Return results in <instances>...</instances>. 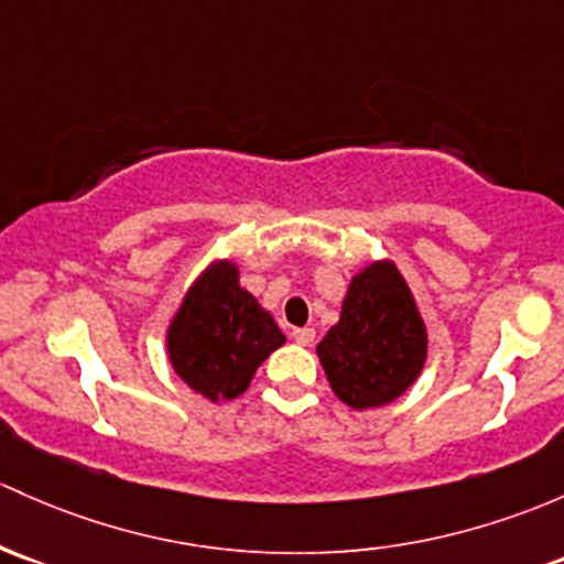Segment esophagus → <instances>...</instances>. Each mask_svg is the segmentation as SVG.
Segmentation results:
<instances>
[{
    "instance_id": "esophagus-1",
    "label": "esophagus",
    "mask_w": 564,
    "mask_h": 564,
    "mask_svg": "<svg viewBox=\"0 0 564 564\" xmlns=\"http://www.w3.org/2000/svg\"><path fill=\"white\" fill-rule=\"evenodd\" d=\"M292 337H294V343H300V346H311V343L316 340V329L300 327V329L292 332Z\"/></svg>"
}]
</instances>
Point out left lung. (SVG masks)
Returning a JSON list of instances; mask_svg holds the SVG:
<instances>
[{
	"instance_id": "1",
	"label": "left lung",
	"mask_w": 564,
	"mask_h": 564,
	"mask_svg": "<svg viewBox=\"0 0 564 564\" xmlns=\"http://www.w3.org/2000/svg\"><path fill=\"white\" fill-rule=\"evenodd\" d=\"M332 391L365 411L405 394L426 361V327L394 262L351 278L340 322L316 348Z\"/></svg>"
}]
</instances>
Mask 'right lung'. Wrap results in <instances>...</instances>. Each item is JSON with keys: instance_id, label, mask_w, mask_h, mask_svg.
<instances>
[{"instance_id": "1", "label": "right lung", "mask_w": 564, "mask_h": 564, "mask_svg": "<svg viewBox=\"0 0 564 564\" xmlns=\"http://www.w3.org/2000/svg\"><path fill=\"white\" fill-rule=\"evenodd\" d=\"M286 343L275 318L240 286L232 262H213L177 307L167 329L173 370L210 402L235 400L253 372Z\"/></svg>"}]
</instances>
